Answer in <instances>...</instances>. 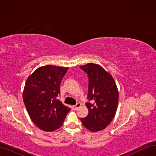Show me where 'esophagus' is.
Masks as SVG:
<instances>
[{
  "label": "esophagus",
  "instance_id": "esophagus-1",
  "mask_svg": "<svg viewBox=\"0 0 156 156\" xmlns=\"http://www.w3.org/2000/svg\"><path fill=\"white\" fill-rule=\"evenodd\" d=\"M81 107V103H80V102H78V103H77L76 105L73 106L72 108H73V109H74V110H77V109L79 107Z\"/></svg>",
  "mask_w": 156,
  "mask_h": 156
}]
</instances>
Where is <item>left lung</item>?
Here are the masks:
<instances>
[{
  "label": "left lung",
  "mask_w": 156,
  "mask_h": 156,
  "mask_svg": "<svg viewBox=\"0 0 156 156\" xmlns=\"http://www.w3.org/2000/svg\"><path fill=\"white\" fill-rule=\"evenodd\" d=\"M88 76L87 117L80 119L88 130L97 132L111 123L117 112L119 90L112 75L101 66L94 63L80 66Z\"/></svg>",
  "instance_id": "obj_1"
}]
</instances>
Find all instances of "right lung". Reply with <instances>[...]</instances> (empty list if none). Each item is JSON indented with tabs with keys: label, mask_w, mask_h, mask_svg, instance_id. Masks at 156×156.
<instances>
[{
	"label": "right lung",
	"mask_w": 156,
	"mask_h": 156,
	"mask_svg": "<svg viewBox=\"0 0 156 156\" xmlns=\"http://www.w3.org/2000/svg\"><path fill=\"white\" fill-rule=\"evenodd\" d=\"M68 67L41 66L28 76L23 92L26 109L32 121L45 131L61 127L70 111L58 100L59 86Z\"/></svg>",
	"instance_id": "right-lung-1"
}]
</instances>
